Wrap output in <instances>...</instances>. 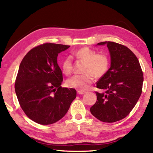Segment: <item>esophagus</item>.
Masks as SVG:
<instances>
[{"instance_id":"34e87169","label":"esophagus","mask_w":153,"mask_h":153,"mask_svg":"<svg viewBox=\"0 0 153 153\" xmlns=\"http://www.w3.org/2000/svg\"><path fill=\"white\" fill-rule=\"evenodd\" d=\"M85 93H86L85 91H82V90H77V94H84Z\"/></svg>"}]
</instances>
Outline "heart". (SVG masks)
<instances>
[{
  "label": "heart",
  "instance_id": "1",
  "mask_svg": "<svg viewBox=\"0 0 153 153\" xmlns=\"http://www.w3.org/2000/svg\"><path fill=\"white\" fill-rule=\"evenodd\" d=\"M72 56L79 60L86 62L82 76H74L67 79V86L71 88L85 90L94 81V76L101 77L107 73L109 67L108 56L103 53H97L95 51L88 47H84L75 51ZM62 70L69 76L73 71V61L71 56H67L62 62Z\"/></svg>",
  "mask_w": 153,
  "mask_h": 153
}]
</instances>
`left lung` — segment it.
Masks as SVG:
<instances>
[{"label":"left lung","instance_id":"left-lung-1","mask_svg":"<svg viewBox=\"0 0 153 153\" xmlns=\"http://www.w3.org/2000/svg\"><path fill=\"white\" fill-rule=\"evenodd\" d=\"M111 55V67L97 82V100L90 112L103 122L113 123L125 118L140 97L144 77L136 56L127 46L114 42H102Z\"/></svg>","mask_w":153,"mask_h":153}]
</instances>
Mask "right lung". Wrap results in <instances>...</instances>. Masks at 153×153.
<instances>
[{
    "instance_id": "1",
    "label": "right lung",
    "mask_w": 153,
    "mask_h": 153,
    "mask_svg": "<svg viewBox=\"0 0 153 153\" xmlns=\"http://www.w3.org/2000/svg\"><path fill=\"white\" fill-rule=\"evenodd\" d=\"M70 46L45 43L28 52L20 63L15 90L30 120L49 125L63 118L76 97L74 88H62L63 74L57 56Z\"/></svg>"
}]
</instances>
